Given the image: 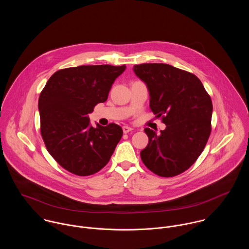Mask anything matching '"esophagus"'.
Returning a JSON list of instances; mask_svg holds the SVG:
<instances>
[{
  "instance_id": "34e87169",
  "label": "esophagus",
  "mask_w": 249,
  "mask_h": 249,
  "mask_svg": "<svg viewBox=\"0 0 249 249\" xmlns=\"http://www.w3.org/2000/svg\"><path fill=\"white\" fill-rule=\"evenodd\" d=\"M133 130V128H131V127H129V126H126V125H124V126H123V131H124V133H128V132H130V131H132Z\"/></svg>"
}]
</instances>
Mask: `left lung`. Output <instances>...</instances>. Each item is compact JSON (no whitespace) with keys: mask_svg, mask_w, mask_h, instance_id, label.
I'll use <instances>...</instances> for the list:
<instances>
[{"mask_svg":"<svg viewBox=\"0 0 249 249\" xmlns=\"http://www.w3.org/2000/svg\"><path fill=\"white\" fill-rule=\"evenodd\" d=\"M133 71L147 87L151 111L166 124L160 134L144 128L148 143L140 153L142 163L159 177L180 175L196 161L208 141L211 98L197 76L172 65L144 63Z\"/></svg>","mask_w":249,"mask_h":249,"instance_id":"left-lung-1","label":"left lung"}]
</instances>
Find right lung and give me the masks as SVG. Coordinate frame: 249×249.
Listing matches in <instances>:
<instances>
[{
	"label": "right lung",
	"mask_w": 249,
	"mask_h": 249,
	"mask_svg": "<svg viewBox=\"0 0 249 249\" xmlns=\"http://www.w3.org/2000/svg\"><path fill=\"white\" fill-rule=\"evenodd\" d=\"M125 65H88L55 71L42 90L38 109L41 135L53 159L79 177L101 171L123 136L116 124H90L88 114L107 102L115 79Z\"/></svg>",
	"instance_id": "obj_1"
}]
</instances>
